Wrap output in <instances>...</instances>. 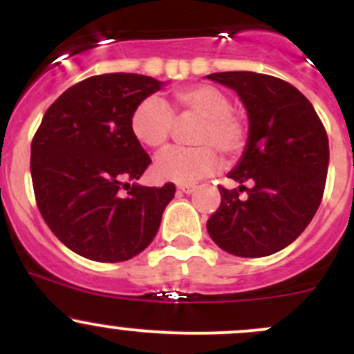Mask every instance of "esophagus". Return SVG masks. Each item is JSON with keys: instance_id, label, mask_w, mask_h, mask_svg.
<instances>
[{"instance_id": "1", "label": "esophagus", "mask_w": 354, "mask_h": 354, "mask_svg": "<svg viewBox=\"0 0 354 354\" xmlns=\"http://www.w3.org/2000/svg\"><path fill=\"white\" fill-rule=\"evenodd\" d=\"M195 190H197V187H195V185H180V187H178V192H180V194L190 195V194H194Z\"/></svg>"}]
</instances>
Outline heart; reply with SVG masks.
I'll use <instances>...</instances> for the list:
<instances>
[{"instance_id":"obj_1","label":"heart","mask_w":354,"mask_h":354,"mask_svg":"<svg viewBox=\"0 0 354 354\" xmlns=\"http://www.w3.org/2000/svg\"><path fill=\"white\" fill-rule=\"evenodd\" d=\"M174 109L180 120L198 118L190 133L195 147L169 149L154 160L157 180L173 183H195L210 176L219 167L221 152L226 159H234L243 152L248 128L243 116L231 106V97L219 87L209 84L188 85L173 94ZM133 137L149 149H162L174 131V114L159 97H147L138 102L130 118Z\"/></svg>"}]
</instances>
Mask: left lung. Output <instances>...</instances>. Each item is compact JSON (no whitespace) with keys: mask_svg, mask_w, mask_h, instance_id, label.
I'll list each match as a JSON object with an SVG mask.
<instances>
[{"mask_svg":"<svg viewBox=\"0 0 354 354\" xmlns=\"http://www.w3.org/2000/svg\"><path fill=\"white\" fill-rule=\"evenodd\" d=\"M207 78L233 88L248 114L243 156L227 174L240 187H219L221 205L207 231L231 255H272L305 231L322 202L329 167L326 128L308 99L281 78L255 71Z\"/></svg>","mask_w":354,"mask_h":354,"instance_id":"obj_1","label":"left lung"}]
</instances>
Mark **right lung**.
I'll return each mask as SVG.
<instances>
[{
	"label": "right lung",
	"mask_w": 354,
	"mask_h": 354,
	"mask_svg": "<svg viewBox=\"0 0 354 354\" xmlns=\"http://www.w3.org/2000/svg\"><path fill=\"white\" fill-rule=\"evenodd\" d=\"M162 85L137 73L85 78L49 106L35 131V202L56 238L85 259L113 263L144 252L174 197L173 183H127L151 164L131 133V113Z\"/></svg>",
	"instance_id": "right-lung-1"
}]
</instances>
